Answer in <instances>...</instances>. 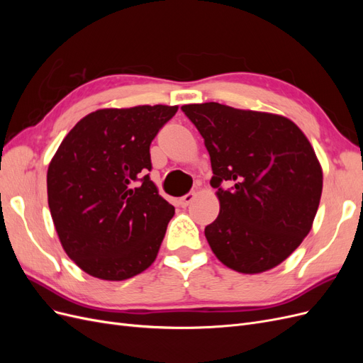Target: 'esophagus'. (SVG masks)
Instances as JSON below:
<instances>
[{
    "label": "esophagus",
    "mask_w": 363,
    "mask_h": 363,
    "mask_svg": "<svg viewBox=\"0 0 363 363\" xmlns=\"http://www.w3.org/2000/svg\"><path fill=\"white\" fill-rule=\"evenodd\" d=\"M194 199H195V192H189V194L183 195L179 203H180V206H182V207H188V206L194 201Z\"/></svg>",
    "instance_id": "esophagus-1"
}]
</instances>
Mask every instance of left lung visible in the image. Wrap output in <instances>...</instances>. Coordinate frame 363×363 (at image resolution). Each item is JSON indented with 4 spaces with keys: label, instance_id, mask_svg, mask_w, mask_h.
I'll return each instance as SVG.
<instances>
[{
    "label": "left lung",
    "instance_id": "8db88e82",
    "mask_svg": "<svg viewBox=\"0 0 363 363\" xmlns=\"http://www.w3.org/2000/svg\"><path fill=\"white\" fill-rule=\"evenodd\" d=\"M182 111L204 139L218 189L219 215L204 228L208 245L238 272L276 268L311 232L320 206L323 168L309 139L276 113L219 103Z\"/></svg>",
    "mask_w": 363,
    "mask_h": 363
}]
</instances>
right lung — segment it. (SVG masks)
<instances>
[{
    "label": "right lung",
    "instance_id": "right-lung-1",
    "mask_svg": "<svg viewBox=\"0 0 363 363\" xmlns=\"http://www.w3.org/2000/svg\"><path fill=\"white\" fill-rule=\"evenodd\" d=\"M177 106L100 108L65 136L47 172L65 252L92 277L121 281L156 260L174 206L162 199L150 144Z\"/></svg>",
    "mask_w": 363,
    "mask_h": 363
}]
</instances>
